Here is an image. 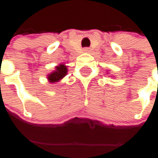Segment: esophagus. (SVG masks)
Returning a JSON list of instances; mask_svg holds the SVG:
<instances>
[{
  "mask_svg": "<svg viewBox=\"0 0 158 158\" xmlns=\"http://www.w3.org/2000/svg\"><path fill=\"white\" fill-rule=\"evenodd\" d=\"M83 51H84L85 53H89V52L91 51V49H90V48H87V47H86V48H84V49H83Z\"/></svg>",
  "mask_w": 158,
  "mask_h": 158,
  "instance_id": "1",
  "label": "esophagus"
}]
</instances>
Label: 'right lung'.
<instances>
[{"mask_svg": "<svg viewBox=\"0 0 158 158\" xmlns=\"http://www.w3.org/2000/svg\"><path fill=\"white\" fill-rule=\"evenodd\" d=\"M67 66L65 64H60L59 66H56L55 71H53L48 75V81L50 82H57L60 81L62 77H64L67 74Z\"/></svg>", "mask_w": 158, "mask_h": 158, "instance_id": "add662e5", "label": "right lung"}]
</instances>
